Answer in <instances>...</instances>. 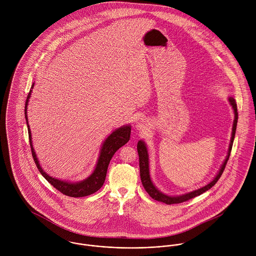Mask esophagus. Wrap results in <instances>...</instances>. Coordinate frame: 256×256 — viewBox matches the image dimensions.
Here are the masks:
<instances>
[{
    "label": "esophagus",
    "mask_w": 256,
    "mask_h": 256,
    "mask_svg": "<svg viewBox=\"0 0 256 256\" xmlns=\"http://www.w3.org/2000/svg\"><path fill=\"white\" fill-rule=\"evenodd\" d=\"M148 123L146 121V119H140L138 122H136V129L137 130H140V131H144L148 129Z\"/></svg>",
    "instance_id": "esophagus-1"
}]
</instances>
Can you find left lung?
Returning <instances> with one entry per match:
<instances>
[{"label":"left lung","instance_id":"1","mask_svg":"<svg viewBox=\"0 0 256 256\" xmlns=\"http://www.w3.org/2000/svg\"><path fill=\"white\" fill-rule=\"evenodd\" d=\"M230 104L232 106V110H234V123H232V137H230V146H228V154L224 160V162L222 164L220 168L218 174H216V176L203 187H200L196 190L190 191L188 193H184L182 195H168L162 191H160L158 189V187L154 184L150 174V162H148V148H146V143L143 140H140L138 142L137 145V150H138V154H139V164H140V176H141V180H142V184L145 188L148 194L154 199L156 200L158 202H162L166 203L168 205L170 204H178V203H182L184 201H187L191 198H194L196 196L201 195L202 193L206 192L207 190H209L210 188H212L217 182L219 180L224 168L226 164L228 162V160L230 158V150H232V143H234V135H236V124H238V108H236V104L234 98L230 96L228 98Z\"/></svg>","mask_w":256,"mask_h":256}]
</instances>
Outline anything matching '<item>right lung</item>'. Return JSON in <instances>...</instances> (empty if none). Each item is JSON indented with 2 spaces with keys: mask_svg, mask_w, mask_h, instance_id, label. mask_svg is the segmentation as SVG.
<instances>
[{
  "mask_svg": "<svg viewBox=\"0 0 256 256\" xmlns=\"http://www.w3.org/2000/svg\"><path fill=\"white\" fill-rule=\"evenodd\" d=\"M34 86V82L32 86V88L28 92V98L26 102L24 114H26V124H28V130L30 143L32 152V156L36 164L39 172L43 176V178H45V180L48 182L50 183L51 185H53L61 193L65 194L67 196L76 198V197L88 196V195H90V194L96 192L104 183L108 168L110 160L112 158L113 154L116 152V150L119 148L124 146L130 140L131 125H123L117 129H115L104 141L102 145L100 146V154H98V158L96 168H94V172L86 178H84L80 182H76L58 180L56 178L49 176L47 172H45L43 170V168H41L39 160L37 158L36 150L34 148L32 131L30 128L28 118V102H30Z\"/></svg>",
  "mask_w": 256,
  "mask_h": 256,
  "instance_id": "1",
  "label": "right lung"
}]
</instances>
